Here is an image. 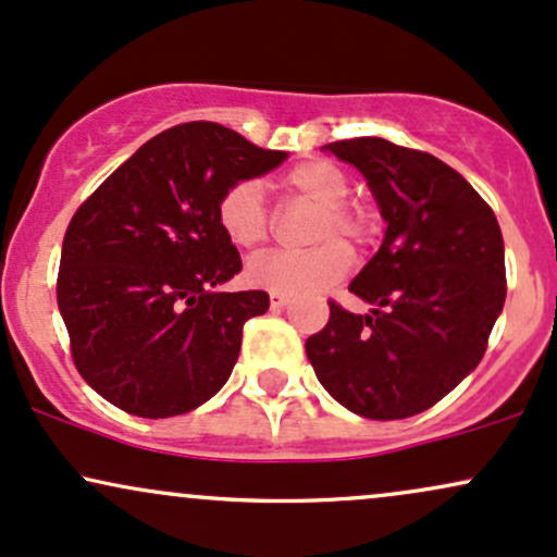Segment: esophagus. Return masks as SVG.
I'll use <instances>...</instances> for the list:
<instances>
[{"mask_svg": "<svg viewBox=\"0 0 557 557\" xmlns=\"http://www.w3.org/2000/svg\"><path fill=\"white\" fill-rule=\"evenodd\" d=\"M287 304H290V298L283 296V293H272V296H270V306H272V311L285 309Z\"/></svg>", "mask_w": 557, "mask_h": 557, "instance_id": "1", "label": "esophagus"}]
</instances>
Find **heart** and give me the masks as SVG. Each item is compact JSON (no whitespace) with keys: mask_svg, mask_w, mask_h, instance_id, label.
Here are the masks:
<instances>
[{"mask_svg":"<svg viewBox=\"0 0 557 557\" xmlns=\"http://www.w3.org/2000/svg\"><path fill=\"white\" fill-rule=\"evenodd\" d=\"M283 188L290 198L319 207L309 235V240L319 246L306 251L259 253L246 264V280L259 290L311 296L348 274L354 257L343 240L354 246L372 240L374 220L367 209L345 201L350 194L348 175L327 159H309L296 164L285 175ZM216 220L222 233L238 248L261 246L272 233V212L267 207L264 185L259 181L230 185L216 203ZM337 237L342 240L337 242Z\"/></svg>","mask_w":557,"mask_h":557,"instance_id":"obj_1","label":"heart"}]
</instances>
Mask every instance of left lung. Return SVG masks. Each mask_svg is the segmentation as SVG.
I'll return each mask as SVG.
<instances>
[{
    "label": "left lung",
    "instance_id": "left-lung-1",
    "mask_svg": "<svg viewBox=\"0 0 557 557\" xmlns=\"http://www.w3.org/2000/svg\"><path fill=\"white\" fill-rule=\"evenodd\" d=\"M324 149L367 177L382 220L380 251L350 283L372 304L306 341L317 380L363 419H408L443 400L487 350L505 304L503 233L466 177L426 151L385 138Z\"/></svg>",
    "mask_w": 557,
    "mask_h": 557
}]
</instances>
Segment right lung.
Here are the masks:
<instances>
[{
  "label": "right lung",
  "mask_w": 557,
  "mask_h": 557,
  "mask_svg": "<svg viewBox=\"0 0 557 557\" xmlns=\"http://www.w3.org/2000/svg\"><path fill=\"white\" fill-rule=\"evenodd\" d=\"M285 159L225 125L183 123L146 140L81 203L62 240L57 306L75 369L101 398L168 419L220 393L243 324L270 296L216 290L243 267L216 203Z\"/></svg>",
  "instance_id": "add662e5"
}]
</instances>
